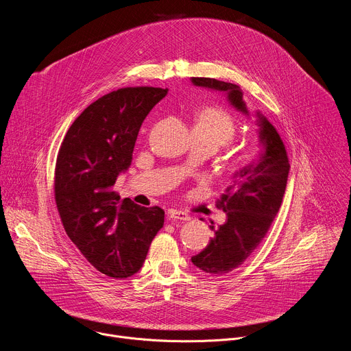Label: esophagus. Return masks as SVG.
<instances>
[{"instance_id": "34e87169", "label": "esophagus", "mask_w": 351, "mask_h": 351, "mask_svg": "<svg viewBox=\"0 0 351 351\" xmlns=\"http://www.w3.org/2000/svg\"><path fill=\"white\" fill-rule=\"evenodd\" d=\"M167 217H168L169 221H183V222H186V221L190 219V217L186 213L176 211V210H169L167 213Z\"/></svg>"}]
</instances>
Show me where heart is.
<instances>
[{"label":"heart","mask_w":351,"mask_h":351,"mask_svg":"<svg viewBox=\"0 0 351 351\" xmlns=\"http://www.w3.org/2000/svg\"><path fill=\"white\" fill-rule=\"evenodd\" d=\"M210 137L217 148L229 144L234 137V123L229 114L219 108H204L197 117L195 128Z\"/></svg>","instance_id":"obj_1"}]
</instances>
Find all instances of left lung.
Wrapping results in <instances>:
<instances>
[{"label":"left lung","mask_w":351,"mask_h":351,"mask_svg":"<svg viewBox=\"0 0 351 351\" xmlns=\"http://www.w3.org/2000/svg\"><path fill=\"white\" fill-rule=\"evenodd\" d=\"M195 87L222 93L232 108L247 119L256 118L260 149L256 158L236 171L230 186L217 206L226 214V222L210 229L214 237L191 263L210 275H222L241 265L258 247L274 222L287 184L289 160L285 144L274 125L261 114L250 112L243 90L233 83L211 77H191Z\"/></svg>","instance_id":"left-lung-1"}]
</instances>
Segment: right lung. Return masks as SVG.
<instances>
[{"mask_svg": "<svg viewBox=\"0 0 351 351\" xmlns=\"http://www.w3.org/2000/svg\"><path fill=\"white\" fill-rule=\"evenodd\" d=\"M167 93L126 87L103 95L75 119L60 148L56 202L64 228L84 258L110 278L137 274L164 225V210L119 202L114 184L132 164L143 121Z\"/></svg>", "mask_w": 351, "mask_h": 351, "instance_id": "1", "label": "right lung"}]
</instances>
